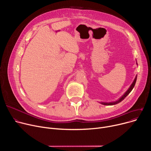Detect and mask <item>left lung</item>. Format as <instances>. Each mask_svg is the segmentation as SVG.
I'll use <instances>...</instances> for the list:
<instances>
[{"instance_id": "obj_1", "label": "left lung", "mask_w": 151, "mask_h": 151, "mask_svg": "<svg viewBox=\"0 0 151 151\" xmlns=\"http://www.w3.org/2000/svg\"><path fill=\"white\" fill-rule=\"evenodd\" d=\"M137 75L136 76V77H135V78H134V81H133V82L132 83V84H131V86H130V88H129V89L126 92H125V93L123 95V96L119 99V100H117V101H113V102H109V103H106V102H101L100 104H101L102 105H116V104H119V103H120L121 101H122L127 96H128V95L130 93V92L132 91V89H133V88H134V85H135V83H136V81H137Z\"/></svg>"}]
</instances>
